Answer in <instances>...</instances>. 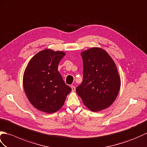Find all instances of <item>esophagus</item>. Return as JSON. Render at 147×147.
Masks as SVG:
<instances>
[{"label":"esophagus","mask_w":147,"mask_h":147,"mask_svg":"<svg viewBox=\"0 0 147 147\" xmlns=\"http://www.w3.org/2000/svg\"><path fill=\"white\" fill-rule=\"evenodd\" d=\"M71 91H72V92H74V91L76 90V87L74 86H71Z\"/></svg>","instance_id":"1"}]
</instances>
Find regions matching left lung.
Instances as JSON below:
<instances>
[{"instance_id": "1", "label": "left lung", "mask_w": 147, "mask_h": 147, "mask_svg": "<svg viewBox=\"0 0 147 147\" xmlns=\"http://www.w3.org/2000/svg\"><path fill=\"white\" fill-rule=\"evenodd\" d=\"M83 80L76 92L92 111L110 106L118 96L121 80L114 61L107 52L92 48L82 52Z\"/></svg>"}]
</instances>
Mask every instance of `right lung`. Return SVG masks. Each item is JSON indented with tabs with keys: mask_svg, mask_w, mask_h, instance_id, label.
I'll use <instances>...</instances> for the list:
<instances>
[{
	"mask_svg": "<svg viewBox=\"0 0 147 147\" xmlns=\"http://www.w3.org/2000/svg\"><path fill=\"white\" fill-rule=\"evenodd\" d=\"M65 55L63 51L50 49L41 51L31 58L24 71L25 93L32 105L41 111H57L71 92L58 71V63Z\"/></svg>",
	"mask_w": 147,
	"mask_h": 147,
	"instance_id": "1",
	"label": "right lung"
}]
</instances>
